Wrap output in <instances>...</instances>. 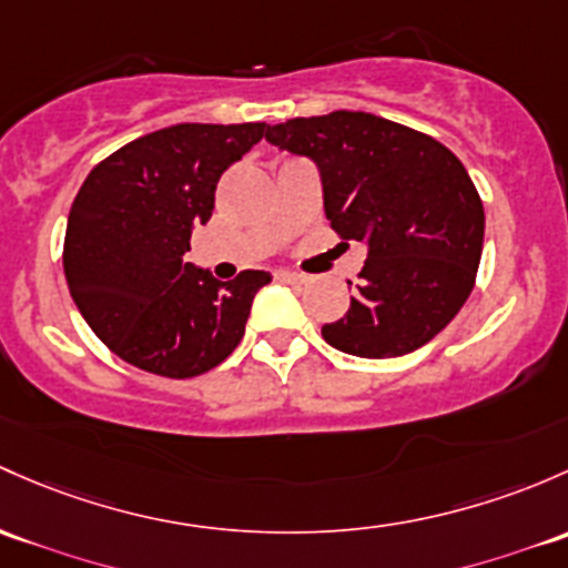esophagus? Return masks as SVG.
<instances>
[{
	"label": "esophagus",
	"instance_id": "34e87169",
	"mask_svg": "<svg viewBox=\"0 0 568 568\" xmlns=\"http://www.w3.org/2000/svg\"><path fill=\"white\" fill-rule=\"evenodd\" d=\"M277 277L283 280V283H291V285L307 283V277H304V274H296V272H277Z\"/></svg>",
	"mask_w": 568,
	"mask_h": 568
}]
</instances>
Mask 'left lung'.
Masks as SVG:
<instances>
[{"instance_id": "obj_1", "label": "left lung", "mask_w": 568, "mask_h": 568, "mask_svg": "<svg viewBox=\"0 0 568 568\" xmlns=\"http://www.w3.org/2000/svg\"><path fill=\"white\" fill-rule=\"evenodd\" d=\"M266 141L313 160L326 220L367 247L348 315L321 329L326 343L362 359L427 345L470 296L481 261L485 209L465 165L444 143L364 111L268 124Z\"/></svg>"}]
</instances>
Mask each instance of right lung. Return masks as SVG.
I'll return each instance as SVG.
<instances>
[{
  "instance_id": "right-lung-1",
  "label": "right lung",
  "mask_w": 568,
  "mask_h": 568,
  "mask_svg": "<svg viewBox=\"0 0 568 568\" xmlns=\"http://www.w3.org/2000/svg\"><path fill=\"white\" fill-rule=\"evenodd\" d=\"M264 122L174 124L130 141L81 184L64 234V277L92 332L133 367L193 378L229 359L272 274L220 283L184 261L214 190Z\"/></svg>"
}]
</instances>
